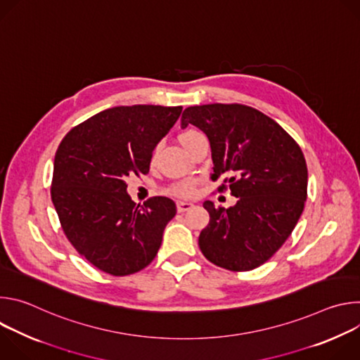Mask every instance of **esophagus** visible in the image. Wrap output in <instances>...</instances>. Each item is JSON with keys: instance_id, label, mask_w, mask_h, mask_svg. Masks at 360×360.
<instances>
[{"instance_id": "34e87169", "label": "esophagus", "mask_w": 360, "mask_h": 360, "mask_svg": "<svg viewBox=\"0 0 360 360\" xmlns=\"http://www.w3.org/2000/svg\"><path fill=\"white\" fill-rule=\"evenodd\" d=\"M192 207H193L192 202H186V200H179V202H176V210H178V212H185V211L191 210Z\"/></svg>"}]
</instances>
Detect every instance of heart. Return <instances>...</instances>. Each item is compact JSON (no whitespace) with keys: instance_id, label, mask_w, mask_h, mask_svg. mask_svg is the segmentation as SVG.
Returning a JSON list of instances; mask_svg holds the SVG:
<instances>
[{"instance_id":"obj_1","label":"heart","mask_w":360,"mask_h":360,"mask_svg":"<svg viewBox=\"0 0 360 360\" xmlns=\"http://www.w3.org/2000/svg\"><path fill=\"white\" fill-rule=\"evenodd\" d=\"M196 134H199V132H196V131H193V129H188V131L182 132V134L179 135V142L182 143V146H184L192 136H195ZM192 191H193V184H192V182H184V184H179V185H176V186L172 188V193H175V195H178V196H189V195L192 193Z\"/></svg>"}]
</instances>
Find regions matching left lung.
<instances>
[{
    "instance_id": "left-lung-1",
    "label": "left lung",
    "mask_w": 360,
    "mask_h": 360,
    "mask_svg": "<svg viewBox=\"0 0 360 360\" xmlns=\"http://www.w3.org/2000/svg\"><path fill=\"white\" fill-rule=\"evenodd\" d=\"M189 124L210 139L212 179L224 178L238 198L229 208L203 202L210 224L199 235V248L217 266L236 272L258 268L285 243L303 212V153L279 124L246 105L189 107L181 127Z\"/></svg>"
}]
</instances>
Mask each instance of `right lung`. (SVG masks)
Masks as SVG:
<instances>
[{"instance_id":"1","label":"right lung","mask_w":360,"mask_h":360,"mask_svg":"<svg viewBox=\"0 0 360 360\" xmlns=\"http://www.w3.org/2000/svg\"><path fill=\"white\" fill-rule=\"evenodd\" d=\"M181 112L182 107H114L61 141L51 198L68 240L99 271L127 276L157 256L175 202L153 196L139 207L127 179L149 172L153 149Z\"/></svg>"}]
</instances>
